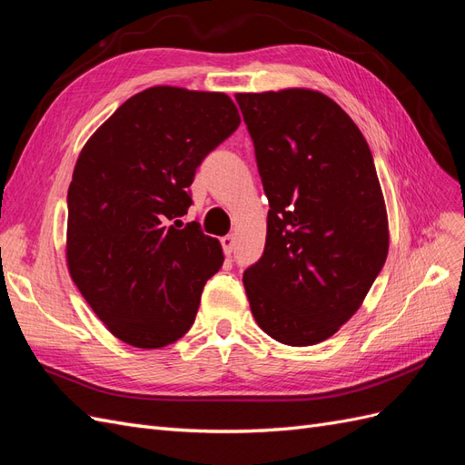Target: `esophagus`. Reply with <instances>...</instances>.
Instances as JSON below:
<instances>
[{
  "mask_svg": "<svg viewBox=\"0 0 465 465\" xmlns=\"http://www.w3.org/2000/svg\"><path fill=\"white\" fill-rule=\"evenodd\" d=\"M221 246H223V252H224V254L231 256V254H232V250H234V236H231V234L223 236V238H221Z\"/></svg>",
  "mask_w": 465,
  "mask_h": 465,
  "instance_id": "34e87169",
  "label": "esophagus"
}]
</instances>
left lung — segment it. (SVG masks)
<instances>
[{
  "instance_id": "1",
  "label": "left lung",
  "mask_w": 465,
  "mask_h": 465,
  "mask_svg": "<svg viewBox=\"0 0 465 465\" xmlns=\"http://www.w3.org/2000/svg\"><path fill=\"white\" fill-rule=\"evenodd\" d=\"M270 202L262 258L244 272L258 326L306 347L353 316L388 256V215L367 139L311 89L238 93Z\"/></svg>"
}]
</instances>
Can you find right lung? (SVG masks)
<instances>
[{
	"label": "right lung",
	"mask_w": 465,
	"mask_h": 465,
	"mask_svg": "<svg viewBox=\"0 0 465 465\" xmlns=\"http://www.w3.org/2000/svg\"><path fill=\"white\" fill-rule=\"evenodd\" d=\"M241 124L224 93L151 87L83 147L67 190V267L112 335L159 349L184 335L223 265L217 238L182 224L195 168Z\"/></svg>",
	"instance_id": "right-lung-1"
}]
</instances>
